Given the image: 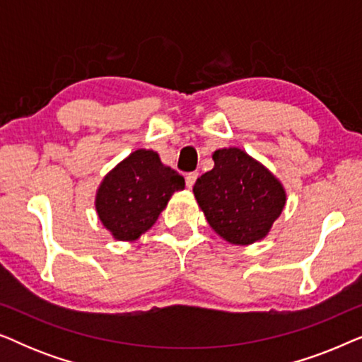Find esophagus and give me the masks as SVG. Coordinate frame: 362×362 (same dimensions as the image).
I'll use <instances>...</instances> for the list:
<instances>
[{
	"mask_svg": "<svg viewBox=\"0 0 362 362\" xmlns=\"http://www.w3.org/2000/svg\"><path fill=\"white\" fill-rule=\"evenodd\" d=\"M197 176H199V175H197L196 171H194V173H187V175H186V186H187V187L194 186Z\"/></svg>",
	"mask_w": 362,
	"mask_h": 362,
	"instance_id": "obj_1",
	"label": "esophagus"
}]
</instances>
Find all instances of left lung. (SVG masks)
I'll return each instance as SVG.
<instances>
[{
  "label": "left lung",
  "instance_id": "8db88e82",
  "mask_svg": "<svg viewBox=\"0 0 362 362\" xmlns=\"http://www.w3.org/2000/svg\"><path fill=\"white\" fill-rule=\"evenodd\" d=\"M212 160L214 168L192 187L209 226L234 245L262 240L286 204L284 185L240 148H221Z\"/></svg>",
  "mask_w": 362,
  "mask_h": 362
}]
</instances>
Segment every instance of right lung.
I'll list each match as a JSON object with an SVG mask.
<instances>
[{
	"label": "right lung",
	"instance_id": "obj_1",
	"mask_svg": "<svg viewBox=\"0 0 362 362\" xmlns=\"http://www.w3.org/2000/svg\"><path fill=\"white\" fill-rule=\"evenodd\" d=\"M185 177L165 166L153 150L133 151L107 173L95 194V211L113 239L133 242L155 224Z\"/></svg>",
	"mask_w": 362,
	"mask_h": 362
}]
</instances>
